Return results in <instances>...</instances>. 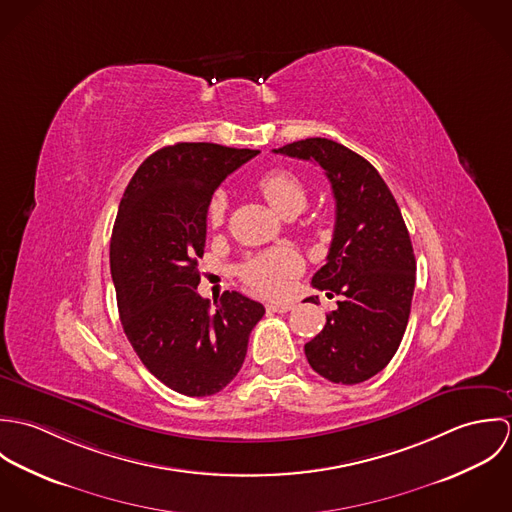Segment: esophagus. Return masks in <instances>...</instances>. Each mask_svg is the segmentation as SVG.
Masks as SVG:
<instances>
[{
	"mask_svg": "<svg viewBox=\"0 0 512 512\" xmlns=\"http://www.w3.org/2000/svg\"><path fill=\"white\" fill-rule=\"evenodd\" d=\"M292 301H280V303H268V311H274V313H288L292 311Z\"/></svg>",
	"mask_w": 512,
	"mask_h": 512,
	"instance_id": "obj_1",
	"label": "esophagus"
}]
</instances>
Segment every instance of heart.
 Instances as JSON below:
<instances>
[{
	"label": "heart",
	"instance_id": "1",
	"mask_svg": "<svg viewBox=\"0 0 512 512\" xmlns=\"http://www.w3.org/2000/svg\"><path fill=\"white\" fill-rule=\"evenodd\" d=\"M256 187L262 193V197L272 205V209L286 219H293L307 207V199H309L307 187L301 181V177L295 175L290 169L266 171L258 179ZM226 209H228L226 195L224 191H217L207 205L209 224L220 226L226 219ZM299 270H301L299 254L288 246H280L248 258L244 264H240L238 274L252 292L260 295H278L284 292L286 282L295 274H299Z\"/></svg>",
	"mask_w": 512,
	"mask_h": 512
}]
</instances>
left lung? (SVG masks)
I'll return each instance as SVG.
<instances>
[{"instance_id": "left-lung-1", "label": "left lung", "mask_w": 512, "mask_h": 512, "mask_svg": "<svg viewBox=\"0 0 512 512\" xmlns=\"http://www.w3.org/2000/svg\"><path fill=\"white\" fill-rule=\"evenodd\" d=\"M274 153L315 161L337 207L327 264L311 284L343 299L323 331L305 343V357L335 384L365 382L390 363L408 325L416 286L408 228L380 173L349 147L307 138ZM307 299L315 303V297Z\"/></svg>"}]
</instances>
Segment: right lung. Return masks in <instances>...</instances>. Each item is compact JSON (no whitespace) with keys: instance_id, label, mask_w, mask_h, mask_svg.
Segmentation results:
<instances>
[{"instance_id":"add662e5","label":"right lung","mask_w":512,"mask_h":512,"mask_svg":"<svg viewBox=\"0 0 512 512\" xmlns=\"http://www.w3.org/2000/svg\"><path fill=\"white\" fill-rule=\"evenodd\" d=\"M258 149L175 144L151 153L120 201L110 272L124 333L147 370L185 396L220 392L240 370L264 305L224 292L211 313L201 297L207 205Z\"/></svg>"}]
</instances>
